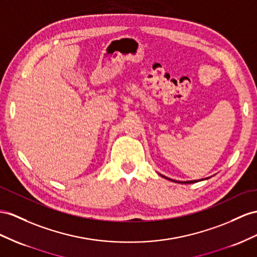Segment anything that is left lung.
Listing matches in <instances>:
<instances>
[{
    "instance_id": "8db88e82",
    "label": "left lung",
    "mask_w": 257,
    "mask_h": 257,
    "mask_svg": "<svg viewBox=\"0 0 257 257\" xmlns=\"http://www.w3.org/2000/svg\"><path fill=\"white\" fill-rule=\"evenodd\" d=\"M164 177V176H163ZM164 178H166V177H164ZM167 179H169V178H167ZM169 180H172V179H169ZM172 181H175V180H172ZM197 181H201V180H191V181H175V182H180V183H192V182H197Z\"/></svg>"
}]
</instances>
